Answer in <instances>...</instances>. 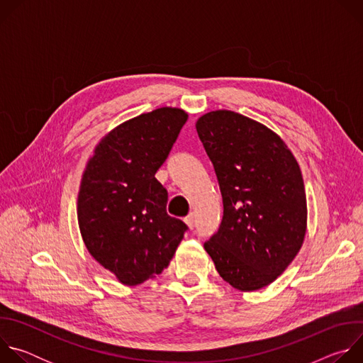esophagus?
Returning a JSON list of instances; mask_svg holds the SVG:
<instances>
[{
    "label": "esophagus",
    "mask_w": 363,
    "mask_h": 363,
    "mask_svg": "<svg viewBox=\"0 0 363 363\" xmlns=\"http://www.w3.org/2000/svg\"><path fill=\"white\" fill-rule=\"evenodd\" d=\"M184 221H185V224H186V225H188L191 230L195 227V216H194V214H189V216H186Z\"/></svg>",
    "instance_id": "1"
}]
</instances>
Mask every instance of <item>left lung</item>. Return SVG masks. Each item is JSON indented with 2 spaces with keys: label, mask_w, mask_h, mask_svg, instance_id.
I'll return each instance as SVG.
<instances>
[{
  "label": "left lung",
  "mask_w": 363,
  "mask_h": 363,
  "mask_svg": "<svg viewBox=\"0 0 363 363\" xmlns=\"http://www.w3.org/2000/svg\"><path fill=\"white\" fill-rule=\"evenodd\" d=\"M195 126L224 205L221 225L203 248L234 289L260 290L287 269L304 241L300 167L277 133L240 113L208 112Z\"/></svg>",
  "instance_id": "8db88e82"
}]
</instances>
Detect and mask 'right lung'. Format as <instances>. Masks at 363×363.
Wrapping results in <instances>:
<instances>
[{
  "mask_svg": "<svg viewBox=\"0 0 363 363\" xmlns=\"http://www.w3.org/2000/svg\"><path fill=\"white\" fill-rule=\"evenodd\" d=\"M188 119L160 108L123 122L94 147L83 172L77 220L94 260L126 286L161 274L188 227L168 216V192L155 178Z\"/></svg>",
  "mask_w": 363,
  "mask_h": 363,
  "instance_id": "obj_1",
  "label": "right lung"
}]
</instances>
